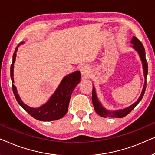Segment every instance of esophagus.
I'll return each mask as SVG.
<instances>
[{"label": "esophagus", "mask_w": 155, "mask_h": 155, "mask_svg": "<svg viewBox=\"0 0 155 155\" xmlns=\"http://www.w3.org/2000/svg\"><path fill=\"white\" fill-rule=\"evenodd\" d=\"M90 67L88 65H83L80 68V73L83 76H87L88 75H90Z\"/></svg>", "instance_id": "1"}]
</instances>
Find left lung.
<instances>
[{
  "label": "left lung",
  "mask_w": 155,
  "mask_h": 155,
  "mask_svg": "<svg viewBox=\"0 0 155 155\" xmlns=\"http://www.w3.org/2000/svg\"><path fill=\"white\" fill-rule=\"evenodd\" d=\"M131 43H133L134 45H133V48H135V50L138 52V54L140 56L141 60L143 61V69H144V75H145V84H144L143 92H142V94L140 97H139V99H137V101L132 104L130 107L126 108V109H122V110H118V111H108V110H106L101 105V104L99 102L98 99H97L96 93H95V90L94 87H93L92 89V103L93 106H94L95 111L97 112V114H99V116H101V117L104 118H107V117H113V118H123L124 116L128 115V114L130 113V112L132 111V110L134 109V108L136 107L140 101H141L142 98L143 97V95L145 94V90H146V84H147V81H146V79H147V72H148V67H147V60H146L145 57V48H144V46L143 44L141 43V41L136 38L135 37H133L132 39V41H131Z\"/></svg>",
  "instance_id": "obj_1"
}]
</instances>
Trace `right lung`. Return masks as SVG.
Returning a JSON list of instances; mask_svg holds the SVG:
<instances>
[{
	"label": "right lung",
	"mask_w": 155,
	"mask_h": 155,
	"mask_svg": "<svg viewBox=\"0 0 155 155\" xmlns=\"http://www.w3.org/2000/svg\"><path fill=\"white\" fill-rule=\"evenodd\" d=\"M18 48V46L15 50L13 56H12V62L10 67V77H11L12 82V91H13L17 101L29 115L39 120L50 121V120H58L63 118L68 109L70 99H71L72 93L77 84L80 82V78H81L80 73L79 71H76L65 77L48 102H46L45 104L39 109H32L24 104L21 101L17 93L15 86L13 84V63L15 61L16 52Z\"/></svg>",
	"instance_id": "right-lung-1"
}]
</instances>
